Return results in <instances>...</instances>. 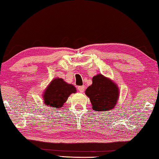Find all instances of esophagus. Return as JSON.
<instances>
[{"label":"esophagus","mask_w":159,"mask_h":159,"mask_svg":"<svg viewBox=\"0 0 159 159\" xmlns=\"http://www.w3.org/2000/svg\"><path fill=\"white\" fill-rule=\"evenodd\" d=\"M78 90H79V92L83 93L85 90V86L84 85H80V86H78Z\"/></svg>","instance_id":"34e87169"}]
</instances>
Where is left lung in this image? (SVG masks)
Returning a JSON list of instances; mask_svg holds the SVG:
<instances>
[{"label": "left lung", "mask_w": 159, "mask_h": 159, "mask_svg": "<svg viewBox=\"0 0 159 159\" xmlns=\"http://www.w3.org/2000/svg\"><path fill=\"white\" fill-rule=\"evenodd\" d=\"M92 81V85L85 90V95L89 97L93 109L98 112L113 109L119 97L117 85L101 74L93 77Z\"/></svg>", "instance_id": "8db88e82"}]
</instances>
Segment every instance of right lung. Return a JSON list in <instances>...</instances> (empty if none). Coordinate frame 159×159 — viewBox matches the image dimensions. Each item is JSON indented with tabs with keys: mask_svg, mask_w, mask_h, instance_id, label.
Masks as SVG:
<instances>
[{
	"mask_svg": "<svg viewBox=\"0 0 159 159\" xmlns=\"http://www.w3.org/2000/svg\"><path fill=\"white\" fill-rule=\"evenodd\" d=\"M75 92L76 89L74 85L57 78L52 80L45 90L43 95L44 103L50 107L60 108L64 105L69 95Z\"/></svg>",
	"mask_w": 159,
	"mask_h": 159,
	"instance_id": "add662e5",
	"label": "right lung"
}]
</instances>
